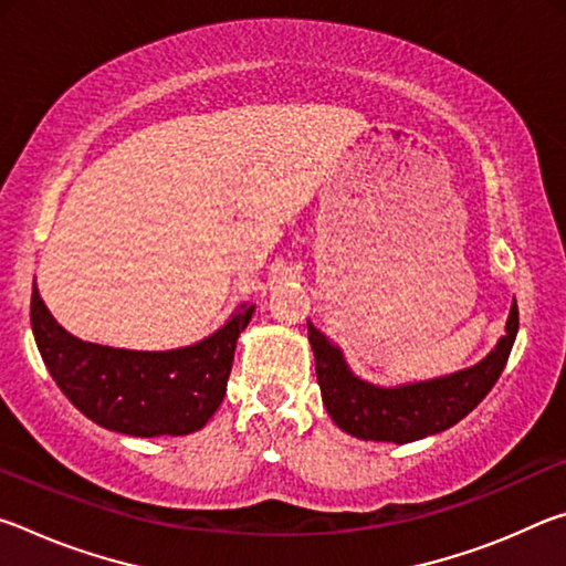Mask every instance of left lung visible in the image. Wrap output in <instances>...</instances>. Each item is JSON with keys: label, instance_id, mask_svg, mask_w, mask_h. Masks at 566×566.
<instances>
[{"label": "left lung", "instance_id": "left-lung-1", "mask_svg": "<svg viewBox=\"0 0 566 566\" xmlns=\"http://www.w3.org/2000/svg\"><path fill=\"white\" fill-rule=\"evenodd\" d=\"M306 327L317 364L322 401L334 424L364 442L407 444L454 427L490 395L514 347L520 310L514 300L504 337L474 367L397 387L371 385L357 377L337 344L324 337L312 322H306Z\"/></svg>", "mask_w": 566, "mask_h": 566}]
</instances>
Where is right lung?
<instances>
[{
	"label": "right lung",
	"mask_w": 566,
	"mask_h": 566,
	"mask_svg": "<svg viewBox=\"0 0 566 566\" xmlns=\"http://www.w3.org/2000/svg\"><path fill=\"white\" fill-rule=\"evenodd\" d=\"M252 314L254 304H239L214 334L167 352L82 342L56 324L36 284L30 317L46 369L84 417L129 437H181L202 429L222 405L237 339Z\"/></svg>",
	"instance_id": "right-lung-1"
}]
</instances>
